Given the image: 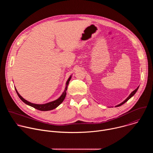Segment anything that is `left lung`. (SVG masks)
Masks as SVG:
<instances>
[{
    "instance_id": "left-lung-1",
    "label": "left lung",
    "mask_w": 153,
    "mask_h": 153,
    "mask_svg": "<svg viewBox=\"0 0 153 153\" xmlns=\"http://www.w3.org/2000/svg\"><path fill=\"white\" fill-rule=\"evenodd\" d=\"M138 88H139V87H137V88H136V89L134 91H133L131 93V94H130V95L128 96V98H127V99H126L125 100H124V101H123L122 103H121L120 104H119V105H117L116 106H120V105H123V103H125V102H127V101H128V100H129V99L131 97H133V96L135 94V93H136V91H137V90H138Z\"/></svg>"
}]
</instances>
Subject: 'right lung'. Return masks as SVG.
<instances>
[{
	"instance_id": "1",
	"label": "right lung",
	"mask_w": 153,
	"mask_h": 153,
	"mask_svg": "<svg viewBox=\"0 0 153 153\" xmlns=\"http://www.w3.org/2000/svg\"><path fill=\"white\" fill-rule=\"evenodd\" d=\"M70 79H71V77H70L69 79H68V80L67 82V83H66V86H65V90L64 92L63 93V94L61 95V96L58 99H57L54 101L49 102L48 103H45V104L39 105V104H34V103H30V102H28L27 100H26L25 99H24L19 94V93L17 92L16 89V91L18 96L19 97V98L22 100L25 103L36 108V109H37V110H40V111H50V110H53V109L57 107L65 99V96H66V94H67V88H68V83H69V82H70Z\"/></svg>"
}]
</instances>
